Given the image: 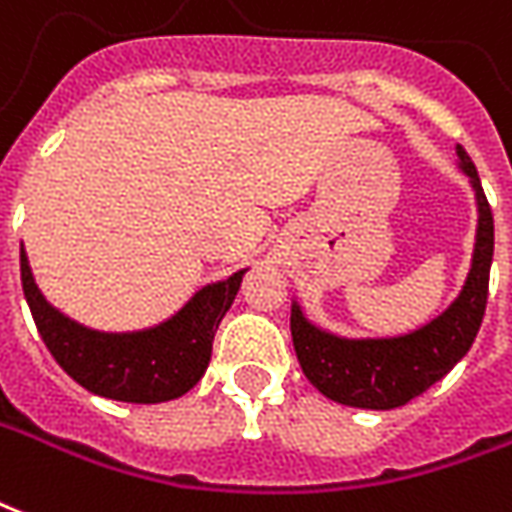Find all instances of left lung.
Returning <instances> with one entry per match:
<instances>
[{
  "mask_svg": "<svg viewBox=\"0 0 512 512\" xmlns=\"http://www.w3.org/2000/svg\"><path fill=\"white\" fill-rule=\"evenodd\" d=\"M458 168L469 176L478 200V236L472 268L461 293L445 312L418 331L388 339H344L317 328L293 304L290 331L306 380L331 401L361 410H393L442 380L469 352L483 323L488 298V271L494 257V217L478 168L456 146Z\"/></svg>",
  "mask_w": 512,
  "mask_h": 512,
  "instance_id": "8db88e82",
  "label": "left lung"
}]
</instances>
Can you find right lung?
<instances>
[{
	"instance_id": "1",
	"label": "right lung",
	"mask_w": 512,
	"mask_h": 512,
	"mask_svg": "<svg viewBox=\"0 0 512 512\" xmlns=\"http://www.w3.org/2000/svg\"><path fill=\"white\" fill-rule=\"evenodd\" d=\"M244 271L206 285L165 323L143 331L105 333L75 323L45 301L21 246V282L34 325L56 363L86 391L113 401L160 404L195 388L211 361L222 317L236 301Z\"/></svg>"
}]
</instances>
